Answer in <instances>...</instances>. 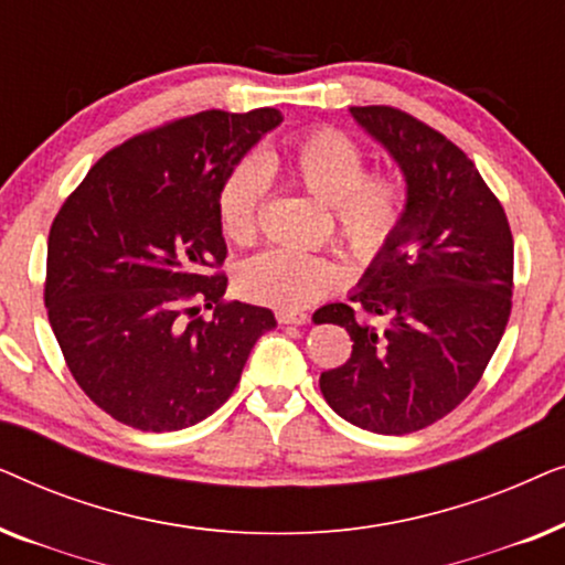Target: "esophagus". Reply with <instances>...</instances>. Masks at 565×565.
Listing matches in <instances>:
<instances>
[{
  "label": "esophagus",
  "mask_w": 565,
  "mask_h": 565,
  "mask_svg": "<svg viewBox=\"0 0 565 565\" xmlns=\"http://www.w3.org/2000/svg\"><path fill=\"white\" fill-rule=\"evenodd\" d=\"M275 316H277V321L290 323V327H303V323L308 321V316L300 311H277Z\"/></svg>",
  "instance_id": "34e87169"
}]
</instances>
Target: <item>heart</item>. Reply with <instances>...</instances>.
I'll use <instances>...</instances> for the list:
<instances>
[{
	"label": "heart",
	"mask_w": 565,
	"mask_h": 565,
	"mask_svg": "<svg viewBox=\"0 0 565 565\" xmlns=\"http://www.w3.org/2000/svg\"><path fill=\"white\" fill-rule=\"evenodd\" d=\"M300 188L329 205L339 244L360 265L383 259L404 231L408 190L396 174H367V159L350 136L316 128L285 146L275 159ZM267 192V172L257 159H238L223 177L215 213L223 236L249 244ZM339 267L313 252L267 249L246 259L236 285L249 300L282 308H308L339 285Z\"/></svg>",
	"instance_id": "obj_1"
}]
</instances>
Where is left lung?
I'll use <instances>...</instances> for the list:
<instances>
[{
    "instance_id": "left-lung-1",
    "label": "left lung",
    "mask_w": 565,
    "mask_h": 565,
    "mask_svg": "<svg viewBox=\"0 0 565 565\" xmlns=\"http://www.w3.org/2000/svg\"><path fill=\"white\" fill-rule=\"evenodd\" d=\"M350 113L404 172L408 213L352 303L313 313L352 339L350 360L319 385L354 427L408 435L450 414L481 381L512 313L514 242L497 195L439 130L385 105Z\"/></svg>"
}]
</instances>
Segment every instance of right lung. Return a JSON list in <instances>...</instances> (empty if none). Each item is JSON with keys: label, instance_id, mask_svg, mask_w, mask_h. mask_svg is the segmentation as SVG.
<instances>
[{"label": "right lung", "instance_id": "add662e5", "mask_svg": "<svg viewBox=\"0 0 565 565\" xmlns=\"http://www.w3.org/2000/svg\"><path fill=\"white\" fill-rule=\"evenodd\" d=\"M280 110H205L107 151L49 234L45 308L79 388L113 419L174 431L234 393L269 308L223 300V177ZM214 311L199 316V303Z\"/></svg>", "mask_w": 565, "mask_h": 565}]
</instances>
